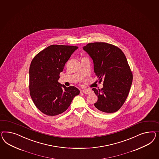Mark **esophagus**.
<instances>
[{
	"mask_svg": "<svg viewBox=\"0 0 159 159\" xmlns=\"http://www.w3.org/2000/svg\"><path fill=\"white\" fill-rule=\"evenodd\" d=\"M92 90L91 89H85V90H83L82 91V92L84 93H85V94H86V95H89V94H90L92 93Z\"/></svg>",
	"mask_w": 159,
	"mask_h": 159,
	"instance_id": "1",
	"label": "esophagus"
}]
</instances>
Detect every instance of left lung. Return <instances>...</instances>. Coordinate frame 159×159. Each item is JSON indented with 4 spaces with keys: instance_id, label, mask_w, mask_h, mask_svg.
<instances>
[{
    "instance_id": "obj_1",
    "label": "left lung",
    "mask_w": 159,
    "mask_h": 159,
    "mask_svg": "<svg viewBox=\"0 0 159 159\" xmlns=\"http://www.w3.org/2000/svg\"><path fill=\"white\" fill-rule=\"evenodd\" d=\"M83 49L93 60L99 83L103 80L101 89H92L98 98L96 109L107 113L118 111L127 99L133 79L125 56L118 47L105 42L89 43Z\"/></svg>"
}]
</instances>
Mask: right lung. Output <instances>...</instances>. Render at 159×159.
Wrapping results in <instances>:
<instances>
[{
	"label": "right lung",
	"mask_w": 159,
	"mask_h": 159,
	"mask_svg": "<svg viewBox=\"0 0 159 159\" xmlns=\"http://www.w3.org/2000/svg\"><path fill=\"white\" fill-rule=\"evenodd\" d=\"M77 46L52 45L32 59L30 67V95L42 113L55 116L65 111L80 94L76 87L67 88L58 82L60 73Z\"/></svg>",
	"instance_id": "right-lung-1"
}]
</instances>
